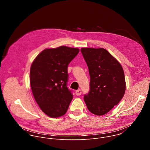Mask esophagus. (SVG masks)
<instances>
[{
  "instance_id": "34e87169",
  "label": "esophagus",
  "mask_w": 150,
  "mask_h": 150,
  "mask_svg": "<svg viewBox=\"0 0 150 150\" xmlns=\"http://www.w3.org/2000/svg\"><path fill=\"white\" fill-rule=\"evenodd\" d=\"M75 94L76 96H80L81 94V90H78L75 91Z\"/></svg>"
}]
</instances>
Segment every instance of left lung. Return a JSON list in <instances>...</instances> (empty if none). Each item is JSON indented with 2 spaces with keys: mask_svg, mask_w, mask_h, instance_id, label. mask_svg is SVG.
<instances>
[{
  "mask_svg": "<svg viewBox=\"0 0 150 150\" xmlns=\"http://www.w3.org/2000/svg\"><path fill=\"white\" fill-rule=\"evenodd\" d=\"M88 67L90 90L84 96L88 110L102 116L111 110L123 98L126 90L123 69L120 63L103 48H81Z\"/></svg>",
  "mask_w": 150,
  "mask_h": 150,
  "instance_id": "8db88e82",
  "label": "left lung"
}]
</instances>
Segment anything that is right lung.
Wrapping results in <instances>:
<instances>
[{
	"label": "right lung",
	"instance_id": "add662e5",
	"mask_svg": "<svg viewBox=\"0 0 150 150\" xmlns=\"http://www.w3.org/2000/svg\"><path fill=\"white\" fill-rule=\"evenodd\" d=\"M79 49L67 46L48 48L40 53L30 69L33 96L47 116L56 118L65 115L73 96L67 86L68 66Z\"/></svg>",
	"mask_w": 150,
	"mask_h": 150
}]
</instances>
